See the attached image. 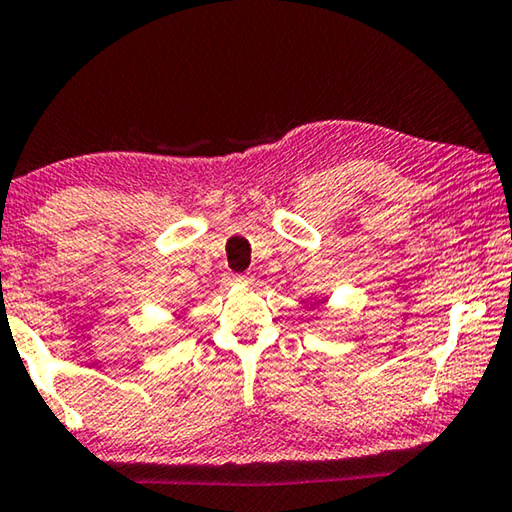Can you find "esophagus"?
Returning <instances> with one entry per match:
<instances>
[{"mask_svg":"<svg viewBox=\"0 0 512 512\" xmlns=\"http://www.w3.org/2000/svg\"><path fill=\"white\" fill-rule=\"evenodd\" d=\"M227 282H230V285H241V282H248V278H246V275L230 273V275H227Z\"/></svg>","mask_w":512,"mask_h":512,"instance_id":"1","label":"esophagus"}]
</instances>
